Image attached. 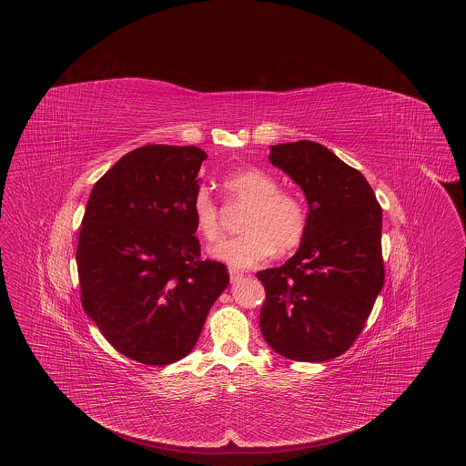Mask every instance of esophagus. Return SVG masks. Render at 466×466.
<instances>
[{
	"mask_svg": "<svg viewBox=\"0 0 466 466\" xmlns=\"http://www.w3.org/2000/svg\"><path fill=\"white\" fill-rule=\"evenodd\" d=\"M228 274H230V281H232V283L241 281L244 276L243 270H239V268H236V267H230V268H228Z\"/></svg>",
	"mask_w": 466,
	"mask_h": 466,
	"instance_id": "1",
	"label": "esophagus"
}]
</instances>
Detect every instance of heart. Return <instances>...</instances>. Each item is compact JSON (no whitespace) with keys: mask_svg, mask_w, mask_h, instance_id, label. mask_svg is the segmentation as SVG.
<instances>
[{"mask_svg":"<svg viewBox=\"0 0 466 466\" xmlns=\"http://www.w3.org/2000/svg\"><path fill=\"white\" fill-rule=\"evenodd\" d=\"M223 188L246 204L243 234L222 239L209 248V255L230 267H253L268 258L274 249L287 253L299 246L308 230V208L302 198L279 188L278 179L262 169L246 167L223 177ZM196 228L206 241L220 236V209L208 188L200 187L192 198Z\"/></svg>","mask_w":466,"mask_h":466,"instance_id":"1","label":"heart"}]
</instances>
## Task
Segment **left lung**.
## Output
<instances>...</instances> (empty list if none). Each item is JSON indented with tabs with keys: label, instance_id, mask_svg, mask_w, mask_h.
Wrapping results in <instances>:
<instances>
[{
	"label": "left lung",
	"instance_id": "left-lung-1",
	"mask_svg": "<svg viewBox=\"0 0 466 466\" xmlns=\"http://www.w3.org/2000/svg\"><path fill=\"white\" fill-rule=\"evenodd\" d=\"M268 160L302 188L309 213L297 253L257 272L260 330L289 360L327 361L351 348L384 285L382 209L365 177L319 143L272 145Z\"/></svg>",
	"mask_w": 466,
	"mask_h": 466
}]
</instances>
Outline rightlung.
I'll list each match as a JSON object with an SVG mask.
<instances>
[{
    "instance_id": "1",
    "label": "right lung",
    "mask_w": 466,
    "mask_h": 466,
    "mask_svg": "<svg viewBox=\"0 0 466 466\" xmlns=\"http://www.w3.org/2000/svg\"><path fill=\"white\" fill-rule=\"evenodd\" d=\"M198 147L147 145L122 157L90 192L76 246L82 306L111 346L145 365L188 355L228 285L200 258L192 217Z\"/></svg>"
}]
</instances>
